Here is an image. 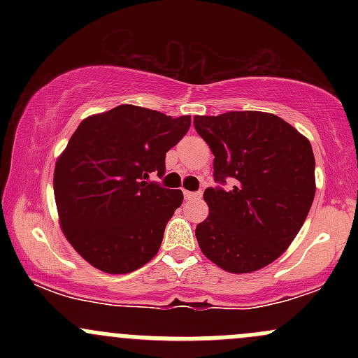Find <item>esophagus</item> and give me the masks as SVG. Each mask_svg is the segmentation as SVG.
Wrapping results in <instances>:
<instances>
[{"label":"esophagus","mask_w":358,"mask_h":358,"mask_svg":"<svg viewBox=\"0 0 358 358\" xmlns=\"http://www.w3.org/2000/svg\"><path fill=\"white\" fill-rule=\"evenodd\" d=\"M187 200H200L202 199V192H183Z\"/></svg>","instance_id":"1"}]
</instances>
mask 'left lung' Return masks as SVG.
I'll list each match as a JSON object with an SVG mask.
<instances>
[{"label":"left lung","mask_w":358,"mask_h":358,"mask_svg":"<svg viewBox=\"0 0 358 358\" xmlns=\"http://www.w3.org/2000/svg\"><path fill=\"white\" fill-rule=\"evenodd\" d=\"M212 150L213 180L203 199L210 213L195 229L205 257L234 274L252 273L281 256L315 199L310 141L285 119L259 110L195 116ZM231 189H224L227 180Z\"/></svg>","instance_id":"left-lung-1"}]
</instances>
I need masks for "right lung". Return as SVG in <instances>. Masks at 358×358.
Listing matches in <instances>:
<instances>
[{
	"instance_id": "1",
	"label": "right lung",
	"mask_w": 358,
	"mask_h": 358,
	"mask_svg": "<svg viewBox=\"0 0 358 358\" xmlns=\"http://www.w3.org/2000/svg\"><path fill=\"white\" fill-rule=\"evenodd\" d=\"M192 117L122 104L80 122L53 173L62 231L94 268L126 274L156 256L182 190L145 182L165 175V156Z\"/></svg>"
}]
</instances>
